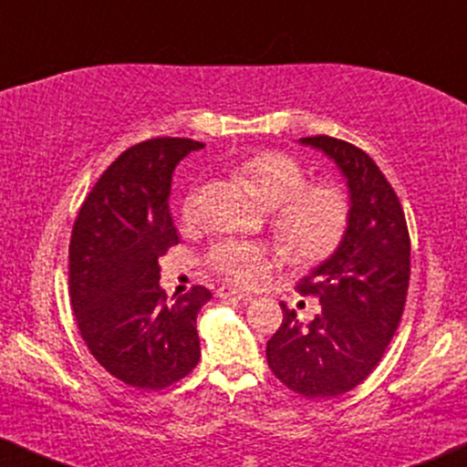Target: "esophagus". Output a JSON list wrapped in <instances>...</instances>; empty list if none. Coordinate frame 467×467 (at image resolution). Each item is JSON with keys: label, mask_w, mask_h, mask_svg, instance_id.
Here are the masks:
<instances>
[{"label": "esophagus", "mask_w": 467, "mask_h": 467, "mask_svg": "<svg viewBox=\"0 0 467 467\" xmlns=\"http://www.w3.org/2000/svg\"><path fill=\"white\" fill-rule=\"evenodd\" d=\"M217 296H222V298H234V301H241V303H250L252 298H254L250 292H245V289L228 287V285L219 287V289H217Z\"/></svg>", "instance_id": "esophagus-1"}]
</instances>
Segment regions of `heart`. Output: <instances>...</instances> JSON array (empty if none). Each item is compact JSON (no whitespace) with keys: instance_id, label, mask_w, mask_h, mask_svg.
<instances>
[{"instance_id":"1","label":"heart","mask_w":467,"mask_h":467,"mask_svg":"<svg viewBox=\"0 0 467 467\" xmlns=\"http://www.w3.org/2000/svg\"><path fill=\"white\" fill-rule=\"evenodd\" d=\"M234 171L272 208V228L289 254L320 261L340 248L351 223V200L345 189L331 182L307 184L305 166L283 151H259ZM200 213L202 189L191 186L180 203L182 222L195 223ZM275 259L270 245L245 239H222L206 252V264L237 283L259 281Z\"/></svg>"}]
</instances>
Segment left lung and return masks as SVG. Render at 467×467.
<instances>
[{
	"mask_svg": "<svg viewBox=\"0 0 467 467\" xmlns=\"http://www.w3.org/2000/svg\"><path fill=\"white\" fill-rule=\"evenodd\" d=\"M329 155L351 191V223L331 259L296 283L320 301V314L301 327L283 307L267 342L272 373L305 398H336L356 389L382 360L398 331L410 278V237L398 192L356 144L331 136L301 138Z\"/></svg>",
	"mask_w": 467,
	"mask_h": 467,
	"instance_id": "obj_1",
	"label": "left lung"
}]
</instances>
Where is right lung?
<instances>
[{
  "instance_id": "add662e5",
  "label": "right lung",
  "mask_w": 467,
  "mask_h": 467,
  "mask_svg": "<svg viewBox=\"0 0 467 467\" xmlns=\"http://www.w3.org/2000/svg\"><path fill=\"white\" fill-rule=\"evenodd\" d=\"M202 147L189 138L133 144L107 166L74 222V318L89 353L127 387L162 390L200 362L195 323L211 292L192 285L173 304L166 301L158 259L180 244L169 213L171 175Z\"/></svg>"
}]
</instances>
